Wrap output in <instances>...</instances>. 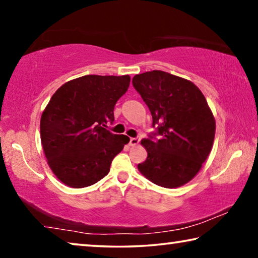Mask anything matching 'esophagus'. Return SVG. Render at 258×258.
<instances>
[{
	"mask_svg": "<svg viewBox=\"0 0 258 258\" xmlns=\"http://www.w3.org/2000/svg\"><path fill=\"white\" fill-rule=\"evenodd\" d=\"M140 137H135V138H131L130 139V146H137L140 142Z\"/></svg>",
	"mask_w": 258,
	"mask_h": 258,
	"instance_id": "1",
	"label": "esophagus"
}]
</instances>
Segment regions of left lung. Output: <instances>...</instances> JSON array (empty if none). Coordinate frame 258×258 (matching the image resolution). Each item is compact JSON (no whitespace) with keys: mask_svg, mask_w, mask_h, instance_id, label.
<instances>
[{"mask_svg":"<svg viewBox=\"0 0 258 258\" xmlns=\"http://www.w3.org/2000/svg\"><path fill=\"white\" fill-rule=\"evenodd\" d=\"M132 83L156 128L141 141L148 157L138 165L139 171L159 186L185 184L202 168L215 137L206 99L194 83L163 71L139 74Z\"/></svg>","mask_w":258,"mask_h":258,"instance_id":"left-lung-1","label":"left lung"}]
</instances>
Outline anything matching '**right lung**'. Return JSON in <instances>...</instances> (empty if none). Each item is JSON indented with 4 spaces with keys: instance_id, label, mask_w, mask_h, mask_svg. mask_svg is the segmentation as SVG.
Returning a JSON list of instances; mask_svg holds the SVG:
<instances>
[{
    "instance_id": "obj_1",
    "label": "right lung",
    "mask_w": 258,
    "mask_h": 258,
    "mask_svg": "<svg viewBox=\"0 0 258 258\" xmlns=\"http://www.w3.org/2000/svg\"><path fill=\"white\" fill-rule=\"evenodd\" d=\"M130 82L128 75H86L52 95L41 117V140L47 164L66 185L80 189L101 180L128 143V137L107 127Z\"/></svg>"
}]
</instances>
